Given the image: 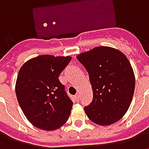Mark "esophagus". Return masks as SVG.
<instances>
[{"label": "esophagus", "mask_w": 149, "mask_h": 149, "mask_svg": "<svg viewBox=\"0 0 149 149\" xmlns=\"http://www.w3.org/2000/svg\"><path fill=\"white\" fill-rule=\"evenodd\" d=\"M75 98H76V100H77L78 101V100H80V94H79V93L77 94V95L75 96Z\"/></svg>", "instance_id": "34e87169"}]
</instances>
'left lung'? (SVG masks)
<instances>
[{"mask_svg": "<svg viewBox=\"0 0 149 149\" xmlns=\"http://www.w3.org/2000/svg\"><path fill=\"white\" fill-rule=\"evenodd\" d=\"M88 72L93 99L84 108L90 120L112 125L123 117L130 106L135 76L125 55L117 49L100 46L77 56Z\"/></svg>", "mask_w": 149, "mask_h": 149, "instance_id": "1", "label": "left lung"}]
</instances>
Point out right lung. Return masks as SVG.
<instances>
[{
  "mask_svg": "<svg viewBox=\"0 0 149 149\" xmlns=\"http://www.w3.org/2000/svg\"><path fill=\"white\" fill-rule=\"evenodd\" d=\"M71 56L42 55L21 66L16 82V95L24 116L37 128L52 131L68 120L72 101L59 76Z\"/></svg>",
  "mask_w": 149,
  "mask_h": 149,
  "instance_id": "1",
  "label": "right lung"
}]
</instances>
